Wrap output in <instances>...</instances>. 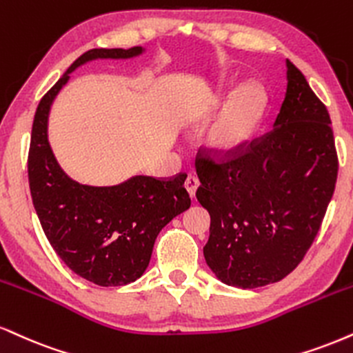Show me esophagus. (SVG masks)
I'll use <instances>...</instances> for the list:
<instances>
[{"label":"esophagus","instance_id":"34e87169","mask_svg":"<svg viewBox=\"0 0 353 353\" xmlns=\"http://www.w3.org/2000/svg\"><path fill=\"white\" fill-rule=\"evenodd\" d=\"M199 184H201V182H199L197 177H194V176H189L188 179H185L184 185H185V189H188V192L190 194V197H195V192H197Z\"/></svg>","mask_w":353,"mask_h":353}]
</instances>
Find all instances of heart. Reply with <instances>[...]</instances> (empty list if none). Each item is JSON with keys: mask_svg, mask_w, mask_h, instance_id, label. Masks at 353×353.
<instances>
[{"mask_svg": "<svg viewBox=\"0 0 353 353\" xmlns=\"http://www.w3.org/2000/svg\"><path fill=\"white\" fill-rule=\"evenodd\" d=\"M261 105L260 92L254 88H246L240 95H236L212 130V144L222 150L239 144L256 123L261 113Z\"/></svg>", "mask_w": 353, "mask_h": 353, "instance_id": "b5f03b06", "label": "heart"}]
</instances>
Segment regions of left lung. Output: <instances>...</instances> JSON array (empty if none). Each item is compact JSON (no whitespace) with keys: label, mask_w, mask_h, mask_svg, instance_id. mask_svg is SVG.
<instances>
[{"label":"left lung","mask_w":353,"mask_h":353,"mask_svg":"<svg viewBox=\"0 0 353 353\" xmlns=\"http://www.w3.org/2000/svg\"><path fill=\"white\" fill-rule=\"evenodd\" d=\"M286 67L274 128L195 158V195L210 214L203 256L220 281L243 290L281 281L303 261L337 181L329 112L298 67Z\"/></svg>","instance_id":"1"}]
</instances>
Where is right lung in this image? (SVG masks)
Segmentation results:
<instances>
[{"mask_svg":"<svg viewBox=\"0 0 353 353\" xmlns=\"http://www.w3.org/2000/svg\"><path fill=\"white\" fill-rule=\"evenodd\" d=\"M131 49H92L69 67L42 97L34 114L28 154L34 209L55 253L69 268L99 286H123L144 273L156 236L190 207L184 188L188 174L172 177L136 176L114 188H88L67 177L48 141V117L54 97L69 74L92 59H126Z\"/></svg>","mask_w":353,"mask_h":353,"instance_id":"right-lung-1","label":"right lung"}]
</instances>
